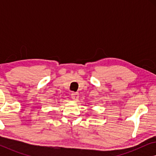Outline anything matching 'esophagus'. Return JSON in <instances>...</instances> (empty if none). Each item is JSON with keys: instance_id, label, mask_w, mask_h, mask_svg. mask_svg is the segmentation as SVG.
<instances>
[{"instance_id": "1", "label": "esophagus", "mask_w": 156, "mask_h": 156, "mask_svg": "<svg viewBox=\"0 0 156 156\" xmlns=\"http://www.w3.org/2000/svg\"><path fill=\"white\" fill-rule=\"evenodd\" d=\"M71 97L72 98V99L74 100V101H76V100L79 99V94L76 92H72Z\"/></svg>"}]
</instances>
